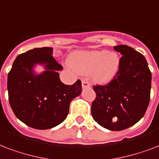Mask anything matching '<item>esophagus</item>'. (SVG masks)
I'll return each instance as SVG.
<instances>
[{
  "label": "esophagus",
  "instance_id": "1",
  "mask_svg": "<svg viewBox=\"0 0 159 159\" xmlns=\"http://www.w3.org/2000/svg\"><path fill=\"white\" fill-rule=\"evenodd\" d=\"M82 88H90L91 85H90V83L88 82V81H86V80H82Z\"/></svg>",
  "mask_w": 159,
  "mask_h": 159
}]
</instances>
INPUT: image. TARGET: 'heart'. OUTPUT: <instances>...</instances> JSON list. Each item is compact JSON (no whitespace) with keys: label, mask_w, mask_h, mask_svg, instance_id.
Listing matches in <instances>:
<instances>
[{"label":"heart","mask_w":159,"mask_h":159,"mask_svg":"<svg viewBox=\"0 0 159 159\" xmlns=\"http://www.w3.org/2000/svg\"><path fill=\"white\" fill-rule=\"evenodd\" d=\"M70 66L80 74H90L93 82L105 84L113 79L120 67V57L106 50L76 52L70 57Z\"/></svg>","instance_id":"heart-1"}]
</instances>
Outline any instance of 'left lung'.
Here are the masks:
<instances>
[{"mask_svg": "<svg viewBox=\"0 0 159 159\" xmlns=\"http://www.w3.org/2000/svg\"><path fill=\"white\" fill-rule=\"evenodd\" d=\"M114 50L123 57L112 82L94 86L95 100L92 116L99 125L112 131H121L134 125L145 114L150 100L152 74L143 55L126 45Z\"/></svg>", "mask_w": 159, "mask_h": 159, "instance_id": "1", "label": "left lung"}]
</instances>
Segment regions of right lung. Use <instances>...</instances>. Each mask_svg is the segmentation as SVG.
Returning <instances> with one entry per match:
<instances>
[{"label": "right lung", "mask_w": 159, "mask_h": 159, "mask_svg": "<svg viewBox=\"0 0 159 159\" xmlns=\"http://www.w3.org/2000/svg\"><path fill=\"white\" fill-rule=\"evenodd\" d=\"M52 47L34 48L17 56L7 78L9 102L16 117L29 127L49 129L66 119L69 106L82 93V82L65 85L62 66L52 57ZM37 65L44 71L37 74Z\"/></svg>", "instance_id": "right-lung-1"}]
</instances>
